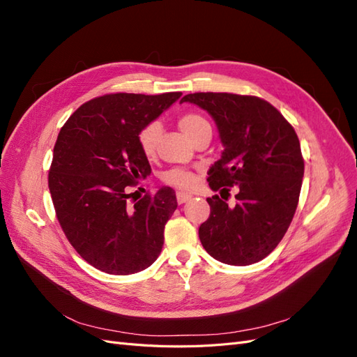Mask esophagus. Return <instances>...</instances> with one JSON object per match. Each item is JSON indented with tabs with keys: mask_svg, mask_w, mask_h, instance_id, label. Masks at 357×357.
<instances>
[{
	"mask_svg": "<svg viewBox=\"0 0 357 357\" xmlns=\"http://www.w3.org/2000/svg\"><path fill=\"white\" fill-rule=\"evenodd\" d=\"M177 202L178 204H185L186 201H189L192 198V195H189V193H185V192H177Z\"/></svg>",
	"mask_w": 357,
	"mask_h": 357,
	"instance_id": "1",
	"label": "esophagus"
}]
</instances>
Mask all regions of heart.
Here are the masks:
<instances>
[{"instance_id":"heart-1","label":"heart","mask_w":357,"mask_h":357,"mask_svg":"<svg viewBox=\"0 0 357 357\" xmlns=\"http://www.w3.org/2000/svg\"><path fill=\"white\" fill-rule=\"evenodd\" d=\"M178 126L189 139H195L204 131H211V126L207 119L197 113H186L178 117ZM160 137V125L158 122H152L139 129L138 132V146L146 158H153L156 153L158 142ZM167 185L174 186L178 189H190L197 183V176L193 172L183 168H172L164 172L162 176Z\"/></svg>"}]
</instances>
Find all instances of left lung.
Here are the masks:
<instances>
[{"label":"left lung","instance_id":"left-lung-1","mask_svg":"<svg viewBox=\"0 0 357 357\" xmlns=\"http://www.w3.org/2000/svg\"><path fill=\"white\" fill-rule=\"evenodd\" d=\"M180 102L201 107L218 126L223 152L208 171V186L240 189L234 207L219 195L207 198L211 213L199 226L204 248L228 265L262 261L282 241L298 207L304 159L294 126L257 96L198 92Z\"/></svg>","mask_w":357,"mask_h":357}]
</instances>
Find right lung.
<instances>
[{"label": "right lung", "mask_w": 357, "mask_h": 357, "mask_svg": "<svg viewBox=\"0 0 357 357\" xmlns=\"http://www.w3.org/2000/svg\"><path fill=\"white\" fill-rule=\"evenodd\" d=\"M181 92L109 93L80 105L61 128L49 189L63 234L86 262L113 275L152 265L177 208L168 186L129 205L128 188L152 172L138 132Z\"/></svg>", "instance_id": "right-lung-1"}]
</instances>
